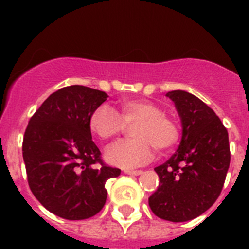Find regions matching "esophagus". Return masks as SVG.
<instances>
[{
    "mask_svg": "<svg viewBox=\"0 0 249 249\" xmlns=\"http://www.w3.org/2000/svg\"><path fill=\"white\" fill-rule=\"evenodd\" d=\"M124 173L131 176H138L142 173V171H141V169H124Z\"/></svg>",
    "mask_w": 249,
    "mask_h": 249,
    "instance_id": "obj_1",
    "label": "esophagus"
}]
</instances>
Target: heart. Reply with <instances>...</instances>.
I'll return each instance as SVG.
<instances>
[{"mask_svg": "<svg viewBox=\"0 0 249 249\" xmlns=\"http://www.w3.org/2000/svg\"><path fill=\"white\" fill-rule=\"evenodd\" d=\"M133 138L109 147L106 158L121 167H133L149 160L155 147L160 152L176 146L181 127L173 117L156 102L147 100H126L120 103V113L112 106L103 103L92 112L89 129L103 141L117 137L126 124H133Z\"/></svg>", "mask_w": 249, "mask_h": 249, "instance_id": "b5f03b06", "label": "heart"}]
</instances>
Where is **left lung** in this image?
Masks as SVG:
<instances>
[{
  "label": "left lung",
  "instance_id": "1",
  "mask_svg": "<svg viewBox=\"0 0 249 249\" xmlns=\"http://www.w3.org/2000/svg\"><path fill=\"white\" fill-rule=\"evenodd\" d=\"M182 121L177 152L156 167L157 191L148 198L152 212L171 222H186L206 212L223 188L231 162L227 128L211 107L186 91H171Z\"/></svg>",
  "mask_w": 249,
  "mask_h": 249
}]
</instances>
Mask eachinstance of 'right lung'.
Returning <instances> with one entry per match:
<instances>
[{
  "label": "right lung",
  "mask_w": 249,
  "mask_h": 249,
  "mask_svg": "<svg viewBox=\"0 0 249 249\" xmlns=\"http://www.w3.org/2000/svg\"><path fill=\"white\" fill-rule=\"evenodd\" d=\"M107 97L86 86L63 87L41 105L26 128L22 155L28 186L39 203L61 218L97 214L107 198L106 182L121 175V169L103 163L89 124Z\"/></svg>",
  "instance_id": "obj_1"
}]
</instances>
